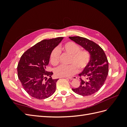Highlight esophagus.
Returning <instances> with one entry per match:
<instances>
[{
  "label": "esophagus",
  "instance_id": "1",
  "mask_svg": "<svg viewBox=\"0 0 127 127\" xmlns=\"http://www.w3.org/2000/svg\"><path fill=\"white\" fill-rule=\"evenodd\" d=\"M66 79H69V80H75L77 79V77L76 76H74V77H65Z\"/></svg>",
  "mask_w": 127,
  "mask_h": 127
}]
</instances>
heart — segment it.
I'll return each instance as SVG.
<instances>
[{
  "instance_id": "1",
  "label": "heart",
  "mask_w": 127,
  "mask_h": 127,
  "mask_svg": "<svg viewBox=\"0 0 127 127\" xmlns=\"http://www.w3.org/2000/svg\"><path fill=\"white\" fill-rule=\"evenodd\" d=\"M59 50L71 55L69 65H60L55 70L57 76L66 77L72 76L79 71V68L83 69L90 61V55L87 51L80 50V47L76 43L72 41L66 42L59 47ZM57 48L53 49L50 55V62L54 65H57L59 62L60 53Z\"/></svg>"
}]
</instances>
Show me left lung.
<instances>
[{"label": "left lung", "instance_id": "1", "mask_svg": "<svg viewBox=\"0 0 127 127\" xmlns=\"http://www.w3.org/2000/svg\"><path fill=\"white\" fill-rule=\"evenodd\" d=\"M90 54V61L83 71L79 75L81 83L72 88L75 93L82 96L90 95L98 92L104 84L108 75L109 63L104 50L96 43L85 37L69 36Z\"/></svg>", "mask_w": 127, "mask_h": 127}]
</instances>
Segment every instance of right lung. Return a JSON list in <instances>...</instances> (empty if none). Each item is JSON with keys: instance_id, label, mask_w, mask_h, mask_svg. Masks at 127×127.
Listing matches in <instances>:
<instances>
[{"instance_id": "1", "label": "right lung", "mask_w": 127, "mask_h": 127, "mask_svg": "<svg viewBox=\"0 0 127 127\" xmlns=\"http://www.w3.org/2000/svg\"><path fill=\"white\" fill-rule=\"evenodd\" d=\"M63 37L45 39L29 48L21 56L17 65L18 77L29 95L44 99L55 92L58 79H52V71H47L52 51ZM49 77L47 79V77Z\"/></svg>"}]
</instances>
